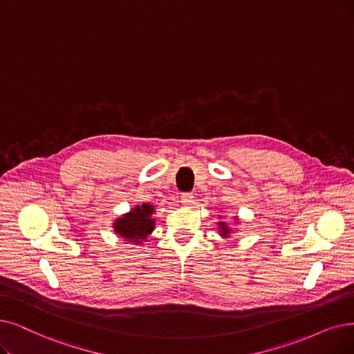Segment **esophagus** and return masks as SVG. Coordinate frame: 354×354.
<instances>
[{
    "label": "esophagus",
    "instance_id": "obj_1",
    "mask_svg": "<svg viewBox=\"0 0 354 354\" xmlns=\"http://www.w3.org/2000/svg\"><path fill=\"white\" fill-rule=\"evenodd\" d=\"M181 203L185 206H192L194 203V196L192 193H183Z\"/></svg>",
    "mask_w": 354,
    "mask_h": 354
}]
</instances>
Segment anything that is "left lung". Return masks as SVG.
<instances>
[{"mask_svg": "<svg viewBox=\"0 0 354 354\" xmlns=\"http://www.w3.org/2000/svg\"><path fill=\"white\" fill-rule=\"evenodd\" d=\"M218 225H219V234H221V236L228 238L230 234H231V228H230V226L226 225L225 222H218Z\"/></svg>", "mask_w": 354, "mask_h": 354, "instance_id": "obj_1", "label": "left lung"}]
</instances>
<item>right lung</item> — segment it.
Wrapping results in <instances>:
<instances>
[{
	"mask_svg": "<svg viewBox=\"0 0 354 354\" xmlns=\"http://www.w3.org/2000/svg\"><path fill=\"white\" fill-rule=\"evenodd\" d=\"M153 210V206L148 203L136 205L128 214L115 221L113 223L115 232L126 241L142 244L155 228V218H152Z\"/></svg>",
	"mask_w": 354,
	"mask_h": 354,
	"instance_id": "obj_1",
	"label": "right lung"
}]
</instances>
